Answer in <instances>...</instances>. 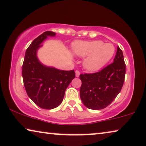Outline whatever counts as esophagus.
Masks as SVG:
<instances>
[{"instance_id": "esophagus-1", "label": "esophagus", "mask_w": 146, "mask_h": 146, "mask_svg": "<svg viewBox=\"0 0 146 146\" xmlns=\"http://www.w3.org/2000/svg\"><path fill=\"white\" fill-rule=\"evenodd\" d=\"M80 72L78 71V70H76V76L79 77L80 76Z\"/></svg>"}]
</instances>
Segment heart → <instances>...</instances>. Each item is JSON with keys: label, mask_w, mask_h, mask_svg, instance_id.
Returning <instances> with one entry per match:
<instances>
[{"label": "heart", "mask_w": 146, "mask_h": 146, "mask_svg": "<svg viewBox=\"0 0 146 146\" xmlns=\"http://www.w3.org/2000/svg\"><path fill=\"white\" fill-rule=\"evenodd\" d=\"M72 49L75 56L86 57L83 61V66L90 72L100 70L111 60L115 52L113 44L104 43L101 40L76 41Z\"/></svg>", "instance_id": "1"}]
</instances>
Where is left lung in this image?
Returning <instances> with one entry per match:
<instances>
[{"label": "left lung", "instance_id": "left-lung-1", "mask_svg": "<svg viewBox=\"0 0 146 146\" xmlns=\"http://www.w3.org/2000/svg\"><path fill=\"white\" fill-rule=\"evenodd\" d=\"M125 73L123 53L118 47L113 63L98 72L80 75V96L84 105L93 110L107 107L121 90Z\"/></svg>", "mask_w": 146, "mask_h": 146}]
</instances>
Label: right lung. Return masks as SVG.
Wrapping results in <instances>:
<instances>
[{"label":"right lung","mask_w":146,"mask_h":146,"mask_svg":"<svg viewBox=\"0 0 146 146\" xmlns=\"http://www.w3.org/2000/svg\"><path fill=\"white\" fill-rule=\"evenodd\" d=\"M56 33L47 31L35 39L27 48L22 66V77L27 96L37 106L45 109L57 107L62 103L66 88L75 72L62 70L42 64L37 56V50L47 37Z\"/></svg>","instance_id":"obj_1"}]
</instances>
